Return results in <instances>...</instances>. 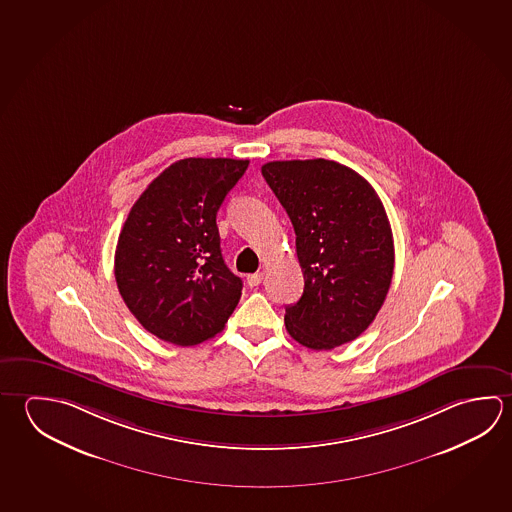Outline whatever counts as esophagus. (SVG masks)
<instances>
[{"mask_svg":"<svg viewBox=\"0 0 512 512\" xmlns=\"http://www.w3.org/2000/svg\"><path fill=\"white\" fill-rule=\"evenodd\" d=\"M262 278H264L262 273H252V275H248L246 282H248V286L255 287L259 286L260 282H262Z\"/></svg>","mask_w":512,"mask_h":512,"instance_id":"obj_1","label":"esophagus"}]
</instances>
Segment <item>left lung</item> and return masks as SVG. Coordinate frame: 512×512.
I'll use <instances>...</instances> for the list:
<instances>
[{
	"label": "left lung",
	"mask_w": 512,
	"mask_h": 512,
	"mask_svg": "<svg viewBox=\"0 0 512 512\" xmlns=\"http://www.w3.org/2000/svg\"><path fill=\"white\" fill-rule=\"evenodd\" d=\"M293 223L304 293L286 329L307 349L356 340L374 322L394 275V239L381 199L358 172L331 160L262 165Z\"/></svg>",
	"instance_id": "1"
}]
</instances>
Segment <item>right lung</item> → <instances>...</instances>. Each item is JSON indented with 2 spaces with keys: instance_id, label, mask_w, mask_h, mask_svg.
Segmentation results:
<instances>
[{
  "instance_id": "right-lung-1",
  "label": "right lung",
  "mask_w": 512,
  "mask_h": 512,
  "mask_svg": "<svg viewBox=\"0 0 512 512\" xmlns=\"http://www.w3.org/2000/svg\"><path fill=\"white\" fill-rule=\"evenodd\" d=\"M248 160L185 158L136 199L115 252L118 291L156 338L198 345L225 329L243 280L226 268L217 210Z\"/></svg>"
}]
</instances>
